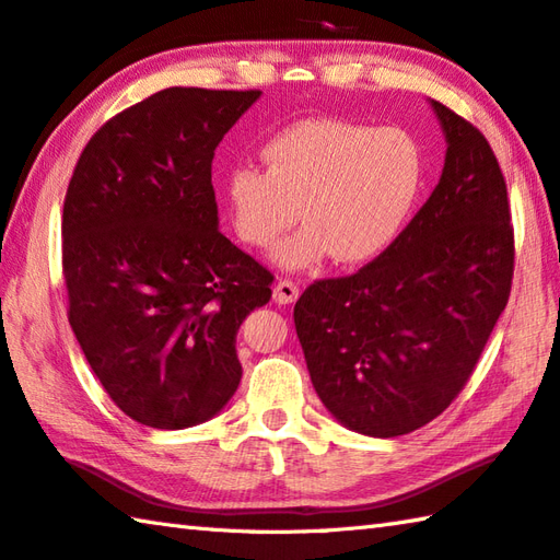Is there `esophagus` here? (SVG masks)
<instances>
[{
	"instance_id": "1",
	"label": "esophagus",
	"mask_w": 560,
	"mask_h": 560,
	"mask_svg": "<svg viewBox=\"0 0 560 560\" xmlns=\"http://www.w3.org/2000/svg\"><path fill=\"white\" fill-rule=\"evenodd\" d=\"M299 299V287L289 279H281L273 283V301L279 303V306H289Z\"/></svg>"
}]
</instances>
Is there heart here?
I'll return each instance as SVG.
<instances>
[{"label":"heart","instance_id":"1","mask_svg":"<svg viewBox=\"0 0 560 560\" xmlns=\"http://www.w3.org/2000/svg\"><path fill=\"white\" fill-rule=\"evenodd\" d=\"M267 171L237 164L225 198L235 235L264 249L293 222L271 259L281 269H311L323 259L370 261L392 245L413 210L423 183V159L409 131L303 119L264 147Z\"/></svg>","mask_w":560,"mask_h":560}]
</instances>
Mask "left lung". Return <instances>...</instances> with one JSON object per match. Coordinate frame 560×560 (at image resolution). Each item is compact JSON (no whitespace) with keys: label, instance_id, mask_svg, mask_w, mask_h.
<instances>
[{"label":"left lung","instance_id":"1","mask_svg":"<svg viewBox=\"0 0 560 560\" xmlns=\"http://www.w3.org/2000/svg\"><path fill=\"white\" fill-rule=\"evenodd\" d=\"M431 107L448 144L431 198L377 259L313 281L293 308L325 409L372 439L448 409L512 291L514 230L494 151L470 121Z\"/></svg>","mask_w":560,"mask_h":560}]
</instances>
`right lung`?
I'll return each mask as SVG.
<instances>
[{
    "instance_id": "obj_1",
    "label": "right lung",
    "mask_w": 560,
    "mask_h": 560,
    "mask_svg": "<svg viewBox=\"0 0 560 560\" xmlns=\"http://www.w3.org/2000/svg\"><path fill=\"white\" fill-rule=\"evenodd\" d=\"M259 90L166 88L80 154L63 202L68 320L129 419L190 429L237 392V330L271 271L218 230L212 156Z\"/></svg>"
}]
</instances>
